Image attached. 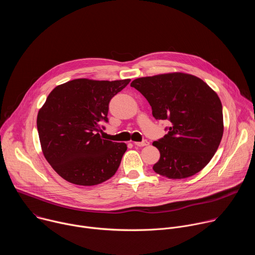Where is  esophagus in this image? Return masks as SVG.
<instances>
[{"label":"esophagus","mask_w":255,"mask_h":255,"mask_svg":"<svg viewBox=\"0 0 255 255\" xmlns=\"http://www.w3.org/2000/svg\"><path fill=\"white\" fill-rule=\"evenodd\" d=\"M134 144L136 145V146L143 147V146H147V145H149V142H148V140L144 139V140H143V141H141V142H134Z\"/></svg>","instance_id":"1"}]
</instances>
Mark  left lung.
Returning <instances> with one entry per match:
<instances>
[{
	"label": "left lung",
	"mask_w": 255,
	"mask_h": 255,
	"mask_svg": "<svg viewBox=\"0 0 255 255\" xmlns=\"http://www.w3.org/2000/svg\"><path fill=\"white\" fill-rule=\"evenodd\" d=\"M131 87L151 106L156 120H167L153 170L168 178L192 176L217 151L223 136V109L218 95L201 79L181 72L136 79Z\"/></svg>",
	"instance_id": "8db88e82"
}]
</instances>
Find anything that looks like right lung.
Wrapping results in <instances>:
<instances>
[{
    "label": "right lung",
    "mask_w": 255,
    "mask_h": 255,
    "mask_svg": "<svg viewBox=\"0 0 255 255\" xmlns=\"http://www.w3.org/2000/svg\"><path fill=\"white\" fill-rule=\"evenodd\" d=\"M129 83L78 79L48 95L38 112L37 130L46 160L62 178L95 186L116 173L127 145L103 139L99 130L109 122L111 99Z\"/></svg>",
    "instance_id": "obj_1"
}]
</instances>
